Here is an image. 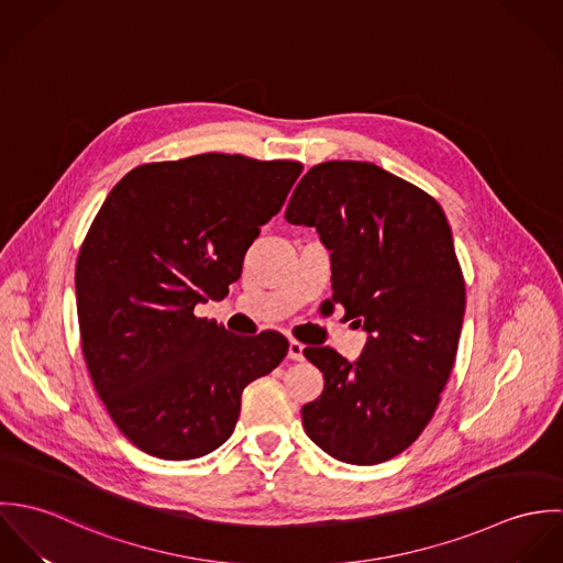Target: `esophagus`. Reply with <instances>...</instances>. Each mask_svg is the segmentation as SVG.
Masks as SVG:
<instances>
[{"mask_svg": "<svg viewBox=\"0 0 563 563\" xmlns=\"http://www.w3.org/2000/svg\"><path fill=\"white\" fill-rule=\"evenodd\" d=\"M288 357L295 360V362L303 360V344L299 340H290L288 342Z\"/></svg>", "mask_w": 563, "mask_h": 563, "instance_id": "1", "label": "esophagus"}]
</instances>
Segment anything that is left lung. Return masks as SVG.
<instances>
[{
    "instance_id": "left-lung-1",
    "label": "left lung",
    "mask_w": 563,
    "mask_h": 563,
    "mask_svg": "<svg viewBox=\"0 0 563 563\" xmlns=\"http://www.w3.org/2000/svg\"><path fill=\"white\" fill-rule=\"evenodd\" d=\"M286 221L317 228L331 251V301L368 331L357 362L306 346L322 395L301 409L331 457L371 466L402 453L433 418L462 333L466 284L440 203L371 162L312 166Z\"/></svg>"
}]
</instances>
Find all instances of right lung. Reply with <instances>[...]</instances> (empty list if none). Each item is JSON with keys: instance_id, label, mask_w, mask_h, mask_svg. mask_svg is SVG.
<instances>
[{"instance_id": "add662e5", "label": "right lung", "mask_w": 563, "mask_h": 563, "mask_svg": "<svg viewBox=\"0 0 563 563\" xmlns=\"http://www.w3.org/2000/svg\"><path fill=\"white\" fill-rule=\"evenodd\" d=\"M301 170L239 154L150 162L99 208L76 264L81 353L141 451L173 462L212 453L234 433L242 390L286 357L282 333L241 338L195 306L228 295Z\"/></svg>"}]
</instances>
